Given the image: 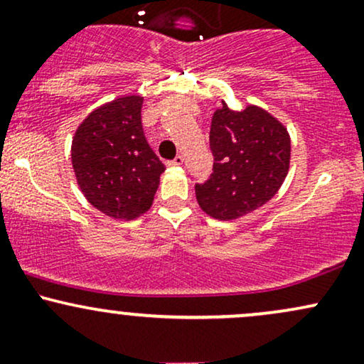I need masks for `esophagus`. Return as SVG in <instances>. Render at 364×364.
Segmentation results:
<instances>
[{"mask_svg": "<svg viewBox=\"0 0 364 364\" xmlns=\"http://www.w3.org/2000/svg\"><path fill=\"white\" fill-rule=\"evenodd\" d=\"M183 161H185V159H183L181 156H176V157L173 159V161L168 162V166H173V168H176V166H181L183 164Z\"/></svg>", "mask_w": 364, "mask_h": 364, "instance_id": "esophagus-1", "label": "esophagus"}]
</instances>
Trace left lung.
Here are the masks:
<instances>
[{
	"mask_svg": "<svg viewBox=\"0 0 364 364\" xmlns=\"http://www.w3.org/2000/svg\"><path fill=\"white\" fill-rule=\"evenodd\" d=\"M214 173L195 185L196 202L217 220H236L265 205L282 186L291 162L287 128L263 107L217 109L210 124Z\"/></svg>",
	"mask_w": 364,
	"mask_h": 364,
	"instance_id": "8db88e82",
	"label": "left lung"
}]
</instances>
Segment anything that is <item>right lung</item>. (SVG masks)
Instances as JSON below:
<instances>
[{
    "instance_id": "obj_1",
    "label": "right lung",
    "mask_w": 364,
    "mask_h": 364,
    "mask_svg": "<svg viewBox=\"0 0 364 364\" xmlns=\"http://www.w3.org/2000/svg\"><path fill=\"white\" fill-rule=\"evenodd\" d=\"M140 95L102 104L78 124L72 166L83 196L102 214L133 220L152 207L164 164L141 128Z\"/></svg>"
}]
</instances>
